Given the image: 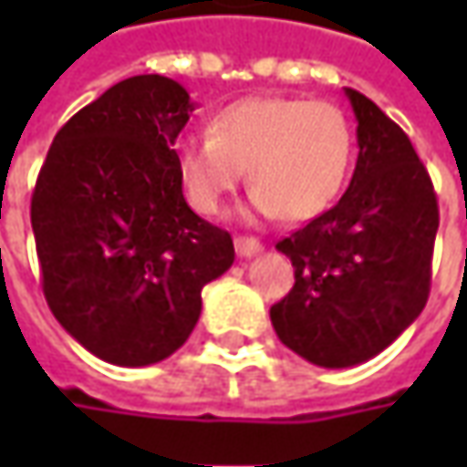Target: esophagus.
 Returning a JSON list of instances; mask_svg holds the SVG:
<instances>
[{"label":"esophagus","mask_w":467,"mask_h":467,"mask_svg":"<svg viewBox=\"0 0 467 467\" xmlns=\"http://www.w3.org/2000/svg\"><path fill=\"white\" fill-rule=\"evenodd\" d=\"M234 246H236V254L249 260V257H257L262 252V244L257 239H249V236H236L234 239Z\"/></svg>","instance_id":"esophagus-1"}]
</instances>
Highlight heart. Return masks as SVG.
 Segmentation results:
<instances>
[{
    "instance_id": "1",
    "label": "heart",
    "mask_w": 467,
    "mask_h": 467,
    "mask_svg": "<svg viewBox=\"0 0 467 467\" xmlns=\"http://www.w3.org/2000/svg\"><path fill=\"white\" fill-rule=\"evenodd\" d=\"M356 137L327 100L254 96L218 111L207 135L176 145V169L189 205L218 215L242 184H252L249 215L312 221L335 205L348 182Z\"/></svg>"
}]
</instances>
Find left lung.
Here are the masks:
<instances>
[{"label": "left lung", "instance_id": "1", "mask_svg": "<svg viewBox=\"0 0 467 467\" xmlns=\"http://www.w3.org/2000/svg\"><path fill=\"white\" fill-rule=\"evenodd\" d=\"M358 161L340 202L275 244L294 262L291 294L270 309L280 343L325 368H348L395 343L421 314L440 207L403 130L346 88Z\"/></svg>", "mask_w": 467, "mask_h": 467}]
</instances>
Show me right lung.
<instances>
[{"instance_id":"right-lung-1","label":"right lung","mask_w":467,"mask_h":467,"mask_svg":"<svg viewBox=\"0 0 467 467\" xmlns=\"http://www.w3.org/2000/svg\"><path fill=\"white\" fill-rule=\"evenodd\" d=\"M194 100L171 78L117 82L57 132L30 223L48 309L117 367L179 350L202 288L234 265L231 234L184 200L173 142Z\"/></svg>"}]
</instances>
